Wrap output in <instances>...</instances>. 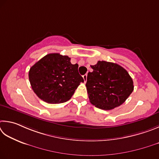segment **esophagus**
<instances>
[{
	"label": "esophagus",
	"instance_id": "obj_1",
	"mask_svg": "<svg viewBox=\"0 0 159 159\" xmlns=\"http://www.w3.org/2000/svg\"><path fill=\"white\" fill-rule=\"evenodd\" d=\"M83 79H84V82H87V74H85L83 75Z\"/></svg>",
	"mask_w": 159,
	"mask_h": 159
}]
</instances>
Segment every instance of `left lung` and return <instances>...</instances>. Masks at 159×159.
Listing matches in <instances>:
<instances>
[{
  "label": "left lung",
  "instance_id": "obj_1",
  "mask_svg": "<svg viewBox=\"0 0 159 159\" xmlns=\"http://www.w3.org/2000/svg\"><path fill=\"white\" fill-rule=\"evenodd\" d=\"M86 84L91 104L101 110H110L120 106L133 92L131 77L116 63L98 61L91 66Z\"/></svg>",
  "mask_w": 159,
  "mask_h": 159
}]
</instances>
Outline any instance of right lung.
<instances>
[{
    "label": "right lung",
    "mask_w": 159,
    "mask_h": 159,
    "mask_svg": "<svg viewBox=\"0 0 159 159\" xmlns=\"http://www.w3.org/2000/svg\"><path fill=\"white\" fill-rule=\"evenodd\" d=\"M29 81L33 91L43 101L62 103L71 98L84 79L78 72V64L58 53L44 56L30 68Z\"/></svg>",
    "instance_id": "obj_1"
}]
</instances>
